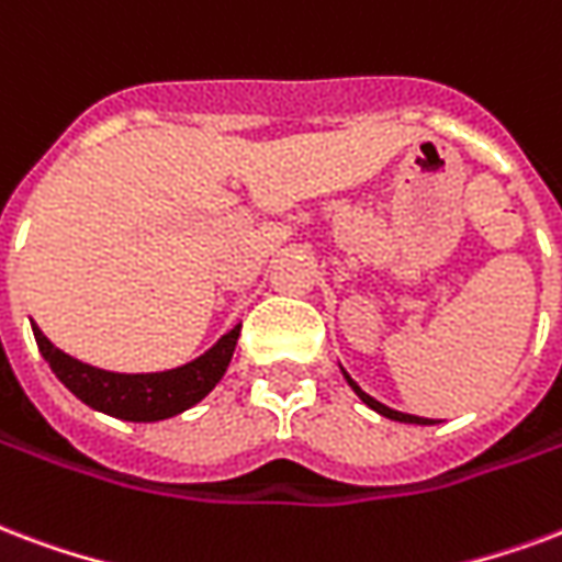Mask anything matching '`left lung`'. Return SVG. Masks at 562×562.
I'll return each mask as SVG.
<instances>
[{"label":"left lung","instance_id":"8db88e82","mask_svg":"<svg viewBox=\"0 0 562 562\" xmlns=\"http://www.w3.org/2000/svg\"><path fill=\"white\" fill-rule=\"evenodd\" d=\"M342 375H345V381H348V384H351V390H355L357 396L363 398V402H366V405H369V408L378 411V414H381V417H386V419H396V423H417V426H429V423H435V419L414 417V414H402V411L386 408V405H381V402H378V398H372V396H369V393H363V390H360V386H357V381H351V375H348V372H342Z\"/></svg>","mask_w":562,"mask_h":562}]
</instances>
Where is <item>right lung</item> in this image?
<instances>
[{
	"label": "right lung",
	"instance_id": "add662e5",
	"mask_svg": "<svg viewBox=\"0 0 562 562\" xmlns=\"http://www.w3.org/2000/svg\"><path fill=\"white\" fill-rule=\"evenodd\" d=\"M32 334L56 378L89 408L110 414V417L131 419V423H157V419H169L193 408L217 386L220 378L226 375L228 360L235 355L240 324L232 327L226 336H220V342L207 348L193 363L166 369V372H148V375H124V372H106L98 366L82 363L77 357L59 351L41 334L37 324H32Z\"/></svg>",
	"mask_w": 562,
	"mask_h": 562
}]
</instances>
